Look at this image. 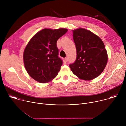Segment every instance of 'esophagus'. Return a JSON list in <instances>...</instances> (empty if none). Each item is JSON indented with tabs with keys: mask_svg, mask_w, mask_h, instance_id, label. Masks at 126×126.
<instances>
[{
	"mask_svg": "<svg viewBox=\"0 0 126 126\" xmlns=\"http://www.w3.org/2000/svg\"><path fill=\"white\" fill-rule=\"evenodd\" d=\"M65 61L66 62H67L68 61V58H65Z\"/></svg>",
	"mask_w": 126,
	"mask_h": 126,
	"instance_id": "1",
	"label": "esophagus"
}]
</instances>
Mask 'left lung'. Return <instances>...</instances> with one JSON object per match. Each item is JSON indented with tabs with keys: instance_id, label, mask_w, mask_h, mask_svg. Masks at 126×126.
Masks as SVG:
<instances>
[{
	"instance_id": "left-lung-1",
	"label": "left lung",
	"mask_w": 126,
	"mask_h": 126,
	"mask_svg": "<svg viewBox=\"0 0 126 126\" xmlns=\"http://www.w3.org/2000/svg\"><path fill=\"white\" fill-rule=\"evenodd\" d=\"M77 57L69 65L79 79L89 81L98 77L107 64L108 56L101 39L91 31L82 28L72 30Z\"/></svg>"
}]
</instances>
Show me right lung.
<instances>
[{"label": "right lung", "instance_id": "obj_1", "mask_svg": "<svg viewBox=\"0 0 126 126\" xmlns=\"http://www.w3.org/2000/svg\"><path fill=\"white\" fill-rule=\"evenodd\" d=\"M68 31L66 28L43 29L36 33L27 44L23 61L29 75L41 83L50 82L62 65L56 43Z\"/></svg>", "mask_w": 126, "mask_h": 126}]
</instances>
